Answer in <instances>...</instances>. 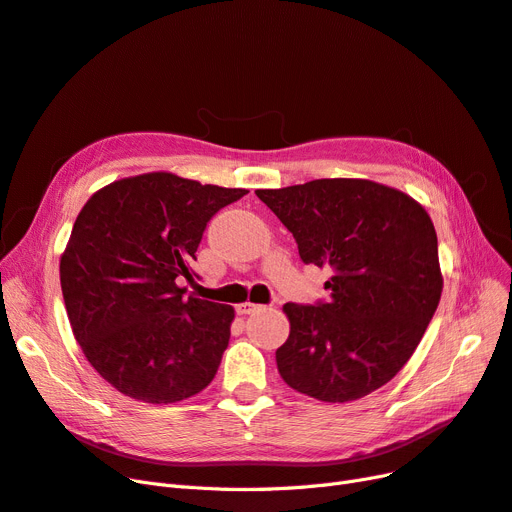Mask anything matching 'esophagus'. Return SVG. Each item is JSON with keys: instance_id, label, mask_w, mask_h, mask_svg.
Segmentation results:
<instances>
[{"instance_id": "1", "label": "esophagus", "mask_w": 512, "mask_h": 512, "mask_svg": "<svg viewBox=\"0 0 512 512\" xmlns=\"http://www.w3.org/2000/svg\"><path fill=\"white\" fill-rule=\"evenodd\" d=\"M260 309H262V305H256V303H241V305H237V313L239 315H250V313L260 311Z\"/></svg>"}]
</instances>
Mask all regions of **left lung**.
<instances>
[{"mask_svg": "<svg viewBox=\"0 0 512 512\" xmlns=\"http://www.w3.org/2000/svg\"><path fill=\"white\" fill-rule=\"evenodd\" d=\"M256 195L294 235L303 262L332 271L328 303L284 305L281 379L322 402L379 390L413 356L443 292L428 211L402 190L354 178Z\"/></svg>", "mask_w": 512, "mask_h": 512, "instance_id": "8db88e82", "label": "left lung"}]
</instances>
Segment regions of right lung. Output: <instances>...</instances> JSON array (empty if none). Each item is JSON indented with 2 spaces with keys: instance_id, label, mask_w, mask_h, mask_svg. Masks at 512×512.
<instances>
[{
  "instance_id": "obj_1",
  "label": "right lung",
  "mask_w": 512,
  "mask_h": 512,
  "mask_svg": "<svg viewBox=\"0 0 512 512\" xmlns=\"http://www.w3.org/2000/svg\"><path fill=\"white\" fill-rule=\"evenodd\" d=\"M245 188L152 171L84 203L61 254L69 324L86 360L120 394L171 404L203 392L231 339L235 309L184 296L211 216Z\"/></svg>"
}]
</instances>
